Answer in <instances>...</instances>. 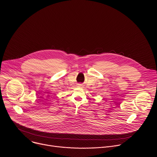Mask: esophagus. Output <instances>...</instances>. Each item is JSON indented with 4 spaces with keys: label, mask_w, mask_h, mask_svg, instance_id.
<instances>
[{
    "label": "esophagus",
    "mask_w": 157,
    "mask_h": 157,
    "mask_svg": "<svg viewBox=\"0 0 157 157\" xmlns=\"http://www.w3.org/2000/svg\"><path fill=\"white\" fill-rule=\"evenodd\" d=\"M79 87H81V86H79Z\"/></svg>",
    "instance_id": "obj_1"
}]
</instances>
